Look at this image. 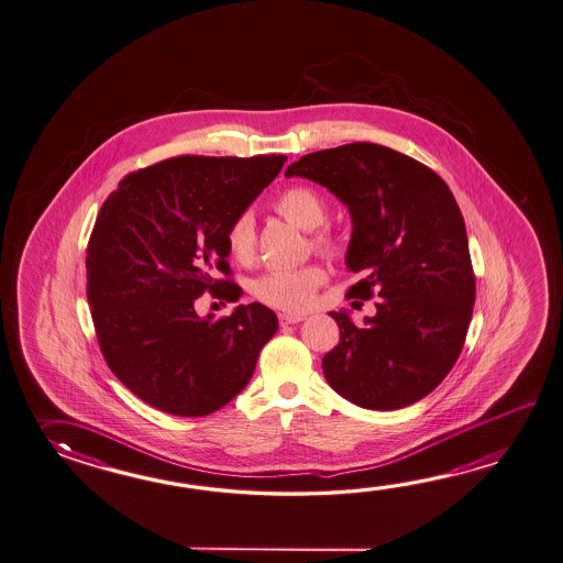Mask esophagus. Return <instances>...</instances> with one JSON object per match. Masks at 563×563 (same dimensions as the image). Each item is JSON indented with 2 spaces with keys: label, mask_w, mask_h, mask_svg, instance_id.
I'll return each instance as SVG.
<instances>
[{
  "label": "esophagus",
  "mask_w": 563,
  "mask_h": 563,
  "mask_svg": "<svg viewBox=\"0 0 563 563\" xmlns=\"http://www.w3.org/2000/svg\"><path fill=\"white\" fill-rule=\"evenodd\" d=\"M278 319H280V324H297V322L305 321L302 314H292V312H280Z\"/></svg>",
  "instance_id": "1"
}]
</instances>
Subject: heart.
<instances>
[{
	"mask_svg": "<svg viewBox=\"0 0 563 563\" xmlns=\"http://www.w3.org/2000/svg\"><path fill=\"white\" fill-rule=\"evenodd\" d=\"M276 210L295 227L302 230L321 229L327 222V205L321 196L307 186H292L278 196ZM227 246L234 261L251 263L256 254V229L251 212H241L230 222L227 230ZM312 246L319 251H329L333 241L327 232L312 234ZM327 283V271L321 264H307L290 271H273L261 276L254 285V297L287 312H302L309 309L319 287Z\"/></svg>",
	"mask_w": 563,
	"mask_h": 563,
	"instance_id": "1",
	"label": "heart"
}]
</instances>
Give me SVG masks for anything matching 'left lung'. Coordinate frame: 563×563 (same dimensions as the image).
<instances>
[{
	"label": "left lung",
	"mask_w": 563,
	"mask_h": 563,
	"mask_svg": "<svg viewBox=\"0 0 563 563\" xmlns=\"http://www.w3.org/2000/svg\"><path fill=\"white\" fill-rule=\"evenodd\" d=\"M285 176L321 184L349 208L344 263L365 276L349 295L367 300L377 290L380 299L363 327L344 309L329 312L341 341L322 358L324 379L363 409L423 399L455 365L475 302L465 222L448 184L371 142L312 152Z\"/></svg>",
	"instance_id": "8db88e82"
}]
</instances>
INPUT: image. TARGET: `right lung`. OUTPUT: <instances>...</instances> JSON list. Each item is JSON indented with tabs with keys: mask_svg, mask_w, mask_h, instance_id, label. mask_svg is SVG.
Masks as SVG:
<instances>
[{
	"mask_svg": "<svg viewBox=\"0 0 563 563\" xmlns=\"http://www.w3.org/2000/svg\"><path fill=\"white\" fill-rule=\"evenodd\" d=\"M287 156H178L128 174L88 244V305L108 367L164 413L202 417L232 401L278 329L261 302L200 317L198 297L236 302L227 230Z\"/></svg>",
	"mask_w": 563,
	"mask_h": 563,
	"instance_id": "right-lung-1",
	"label": "right lung"
}]
</instances>
